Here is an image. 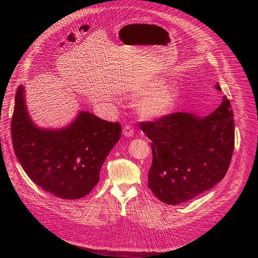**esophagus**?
Segmentation results:
<instances>
[{
	"label": "esophagus",
	"instance_id": "1",
	"mask_svg": "<svg viewBox=\"0 0 258 258\" xmlns=\"http://www.w3.org/2000/svg\"><path fill=\"white\" fill-rule=\"evenodd\" d=\"M122 132H123V135L125 137H132L134 135V128L131 125H124Z\"/></svg>",
	"mask_w": 258,
	"mask_h": 258
}]
</instances>
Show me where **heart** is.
I'll use <instances>...</instances> for the list:
<instances>
[{"mask_svg": "<svg viewBox=\"0 0 258 258\" xmlns=\"http://www.w3.org/2000/svg\"><path fill=\"white\" fill-rule=\"evenodd\" d=\"M164 78H156L139 89L141 96L135 103L138 113L147 119H157L170 114L180 99L177 84L165 86Z\"/></svg>", "mask_w": 258, "mask_h": 258, "instance_id": "obj_1", "label": "heart"}]
</instances>
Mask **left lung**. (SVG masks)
Listing matches in <instances>:
<instances>
[{
  "instance_id": "8db88e82",
  "label": "left lung",
  "mask_w": 258,
  "mask_h": 258,
  "mask_svg": "<svg viewBox=\"0 0 258 258\" xmlns=\"http://www.w3.org/2000/svg\"><path fill=\"white\" fill-rule=\"evenodd\" d=\"M140 127L152 141L148 187L161 202L178 205L226 175L234 150L233 112L226 96L205 118L177 112L142 121Z\"/></svg>"
}]
</instances>
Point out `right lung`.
I'll return each instance as SVG.
<instances>
[{
  "instance_id": "1",
  "label": "right lung",
  "mask_w": 258,
  "mask_h": 258,
  "mask_svg": "<svg viewBox=\"0 0 258 258\" xmlns=\"http://www.w3.org/2000/svg\"><path fill=\"white\" fill-rule=\"evenodd\" d=\"M11 120L13 150L25 172L45 191L75 200L86 197L99 181L103 162L121 136L119 122L80 112L59 131L39 130L26 110L24 89L16 93Z\"/></svg>"
}]
</instances>
